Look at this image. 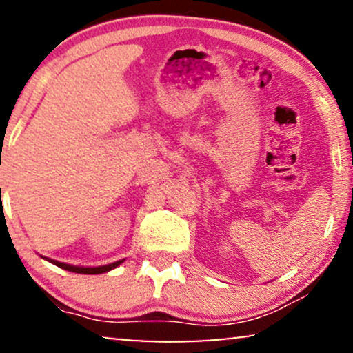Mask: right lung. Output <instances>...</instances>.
Listing matches in <instances>:
<instances>
[{
    "label": "right lung",
    "mask_w": 353,
    "mask_h": 353,
    "mask_svg": "<svg viewBox=\"0 0 353 353\" xmlns=\"http://www.w3.org/2000/svg\"><path fill=\"white\" fill-rule=\"evenodd\" d=\"M41 259L48 260V262L56 265V267H59L62 270H67V272H72V273H81V274H99V273H105V272H110V270L117 268L120 263L125 262V259H120L117 262H112V263H108V265H99V267H79V265H70V263H64V262H57V260H52V259H48V257H43Z\"/></svg>",
    "instance_id": "right-lung-1"
}]
</instances>
